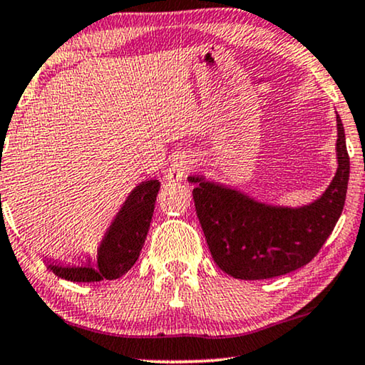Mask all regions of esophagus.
I'll return each mask as SVG.
<instances>
[{
    "label": "esophagus",
    "mask_w": 365,
    "mask_h": 365,
    "mask_svg": "<svg viewBox=\"0 0 365 365\" xmlns=\"http://www.w3.org/2000/svg\"><path fill=\"white\" fill-rule=\"evenodd\" d=\"M191 169H192V164L186 156H178L173 161L171 168L168 169L166 179L169 182H178V181H181V179L186 178L187 174L191 173Z\"/></svg>",
    "instance_id": "1"
}]
</instances>
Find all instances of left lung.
<instances>
[{"instance_id":"obj_1","label":"left lung","mask_w":365,"mask_h":365,"mask_svg":"<svg viewBox=\"0 0 365 365\" xmlns=\"http://www.w3.org/2000/svg\"><path fill=\"white\" fill-rule=\"evenodd\" d=\"M337 173L317 201L304 207H274L234 189L189 178L209 251L219 269L236 279L259 281L311 262L331 236L346 202L349 154L337 114Z\"/></svg>"}]
</instances>
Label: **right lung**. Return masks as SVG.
Wrapping results in <instances>:
<instances>
[{"label":"right lung","instance_id":"1","mask_svg":"<svg viewBox=\"0 0 365 365\" xmlns=\"http://www.w3.org/2000/svg\"><path fill=\"white\" fill-rule=\"evenodd\" d=\"M159 181H144L133 189L103 239L94 267H63L49 264L53 274L73 282L113 281L126 274L136 264L151 224Z\"/></svg>","mask_w":365,"mask_h":365}]
</instances>
